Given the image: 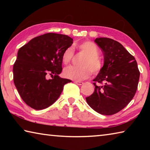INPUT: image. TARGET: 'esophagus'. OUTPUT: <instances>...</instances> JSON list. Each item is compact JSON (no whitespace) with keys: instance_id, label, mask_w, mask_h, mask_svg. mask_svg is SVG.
<instances>
[{"instance_id":"1","label":"esophagus","mask_w":150,"mask_h":150,"mask_svg":"<svg viewBox=\"0 0 150 150\" xmlns=\"http://www.w3.org/2000/svg\"><path fill=\"white\" fill-rule=\"evenodd\" d=\"M74 83H76V84L78 85H82L83 84V82H82V81H74Z\"/></svg>"}]
</instances>
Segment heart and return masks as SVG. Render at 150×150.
Returning a JSON list of instances; mask_svg holds the SVG:
<instances>
[{"mask_svg":"<svg viewBox=\"0 0 150 150\" xmlns=\"http://www.w3.org/2000/svg\"><path fill=\"white\" fill-rule=\"evenodd\" d=\"M78 50L85 54L79 62L80 66H69L63 70L65 77L75 81H82L91 76V72L94 75L99 73L103 68V62L100 57L99 49L96 44L86 41L78 45ZM74 55V49L69 47L64 50L62 55L63 64L67 65L72 60Z\"/></svg>","mask_w":150,"mask_h":150,"instance_id":"b5f03b06","label":"heart"}]
</instances>
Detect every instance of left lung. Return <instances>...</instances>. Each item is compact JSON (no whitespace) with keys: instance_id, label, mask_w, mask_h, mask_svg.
Instances as JSON below:
<instances>
[{"instance_id":"8db88e82","label":"left lung","mask_w":150,"mask_h":150,"mask_svg":"<svg viewBox=\"0 0 150 150\" xmlns=\"http://www.w3.org/2000/svg\"><path fill=\"white\" fill-rule=\"evenodd\" d=\"M95 42L103 53L104 65L93 79L95 91L86 100L98 113L112 115L122 110L133 98L139 71L135 58L118 42L97 38Z\"/></svg>"}]
</instances>
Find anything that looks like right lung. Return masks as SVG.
I'll use <instances>...</instances> for the list:
<instances>
[{"instance_id": "right-lung-1", "label": "right lung", "mask_w": 150, "mask_h": 150, "mask_svg": "<svg viewBox=\"0 0 150 150\" xmlns=\"http://www.w3.org/2000/svg\"><path fill=\"white\" fill-rule=\"evenodd\" d=\"M73 41L68 35L47 33L20 48L13 66L14 83L27 105L35 110L49 107L59 97L63 86L71 82L59 75L63 52ZM49 75L53 77L48 80Z\"/></svg>"}]
</instances>
